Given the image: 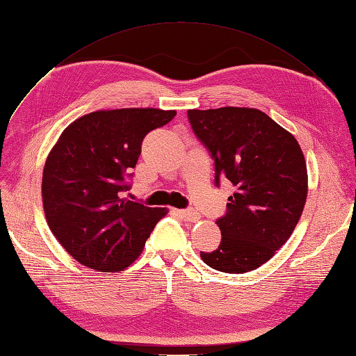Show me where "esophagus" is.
I'll return each mask as SVG.
<instances>
[{
    "label": "esophagus",
    "mask_w": 356,
    "mask_h": 356,
    "mask_svg": "<svg viewBox=\"0 0 356 356\" xmlns=\"http://www.w3.org/2000/svg\"><path fill=\"white\" fill-rule=\"evenodd\" d=\"M177 215L181 218V220L189 221V222H195L200 220V213L193 211V209H181V211H177Z\"/></svg>",
    "instance_id": "1"
}]
</instances>
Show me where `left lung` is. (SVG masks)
I'll return each instance as SVG.
<instances>
[{
	"instance_id": "obj_1",
	"label": "left lung",
	"mask_w": 356,
	"mask_h": 356,
	"mask_svg": "<svg viewBox=\"0 0 356 356\" xmlns=\"http://www.w3.org/2000/svg\"><path fill=\"white\" fill-rule=\"evenodd\" d=\"M191 127L211 153L215 185L234 186L218 218L221 243L200 252L212 269L243 273L266 263L287 242L304 211L307 165L290 132L254 108L189 109Z\"/></svg>"
}]
</instances>
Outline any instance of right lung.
I'll return each instance as SVG.
<instances>
[{"label": "right lung", "instance_id": "1", "mask_svg": "<svg viewBox=\"0 0 356 356\" xmlns=\"http://www.w3.org/2000/svg\"><path fill=\"white\" fill-rule=\"evenodd\" d=\"M176 111L123 108L69 124L44 162L43 209L51 232L81 265L123 270L140 256L165 209L131 202L132 168L144 136Z\"/></svg>", "mask_w": 356, "mask_h": 356}]
</instances>
